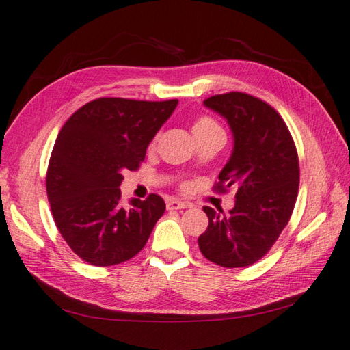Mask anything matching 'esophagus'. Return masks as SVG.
Here are the masks:
<instances>
[{
  "mask_svg": "<svg viewBox=\"0 0 350 350\" xmlns=\"http://www.w3.org/2000/svg\"><path fill=\"white\" fill-rule=\"evenodd\" d=\"M166 206L167 210H183V208H187L189 204L183 201H176V199H169Z\"/></svg>",
  "mask_w": 350,
  "mask_h": 350,
  "instance_id": "obj_1",
  "label": "esophagus"
}]
</instances>
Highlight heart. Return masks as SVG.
<instances>
[{"label":"heart","mask_w":350,"mask_h":350,"mask_svg":"<svg viewBox=\"0 0 350 350\" xmlns=\"http://www.w3.org/2000/svg\"><path fill=\"white\" fill-rule=\"evenodd\" d=\"M216 130H220V126L211 118H206V116L196 119L193 125H191V133H193L195 137L196 135H202V134L216 131Z\"/></svg>","instance_id":"1"}]
</instances>
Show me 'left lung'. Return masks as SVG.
Masks as SVG:
<instances>
[{
    "mask_svg": "<svg viewBox=\"0 0 350 350\" xmlns=\"http://www.w3.org/2000/svg\"><path fill=\"white\" fill-rule=\"evenodd\" d=\"M232 133V152L217 189L235 187L232 210L204 206L208 228L202 255L222 267H246L265 256L288 224L299 189V160L287 125L258 98L231 92L205 99Z\"/></svg>",
    "mask_w": 350,
    "mask_h": 350,
    "instance_id": "obj_1",
    "label": "left lung"
}]
</instances>
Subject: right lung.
Wrapping results in <instances>:
<instances>
[{"mask_svg": "<svg viewBox=\"0 0 350 350\" xmlns=\"http://www.w3.org/2000/svg\"><path fill=\"white\" fill-rule=\"evenodd\" d=\"M178 99L161 103L99 98L63 125L49 159L46 193L54 222L72 251L94 266H113L139 254L166 204L159 195L120 204L125 170L172 116Z\"/></svg>", "mask_w": 350, "mask_h": 350, "instance_id": "1", "label": "right lung"}]
</instances>
